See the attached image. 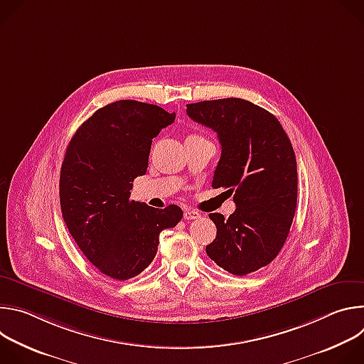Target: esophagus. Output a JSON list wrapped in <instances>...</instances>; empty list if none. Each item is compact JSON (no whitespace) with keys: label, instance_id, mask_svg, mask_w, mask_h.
Wrapping results in <instances>:
<instances>
[{"label":"esophagus","instance_id":"esophagus-1","mask_svg":"<svg viewBox=\"0 0 364 364\" xmlns=\"http://www.w3.org/2000/svg\"><path fill=\"white\" fill-rule=\"evenodd\" d=\"M200 218V213L196 212V210H184V219L186 220H194V219H198Z\"/></svg>","mask_w":364,"mask_h":364}]
</instances>
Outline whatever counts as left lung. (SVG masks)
<instances>
[{
    "label": "left lung",
    "mask_w": 364,
    "mask_h": 364,
    "mask_svg": "<svg viewBox=\"0 0 364 364\" xmlns=\"http://www.w3.org/2000/svg\"><path fill=\"white\" fill-rule=\"evenodd\" d=\"M187 115L218 132L222 154L212 186L235 193L229 219L209 215L218 235L205 253L239 277L267 267L282 249L296 207V160L288 135L271 112L239 97L188 103Z\"/></svg>",
    "instance_id": "obj_1"
}]
</instances>
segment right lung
<instances>
[{
  "instance_id": "obj_1",
  "label": "right lung",
  "mask_w": 364,
  "mask_h": 364,
  "mask_svg": "<svg viewBox=\"0 0 364 364\" xmlns=\"http://www.w3.org/2000/svg\"><path fill=\"white\" fill-rule=\"evenodd\" d=\"M174 119L157 105L117 100L86 119L66 148L62 215L87 261L109 278L139 275L157 255L160 233L183 218L176 204L154 209L129 198L146 173L152 138Z\"/></svg>"
}]
</instances>
